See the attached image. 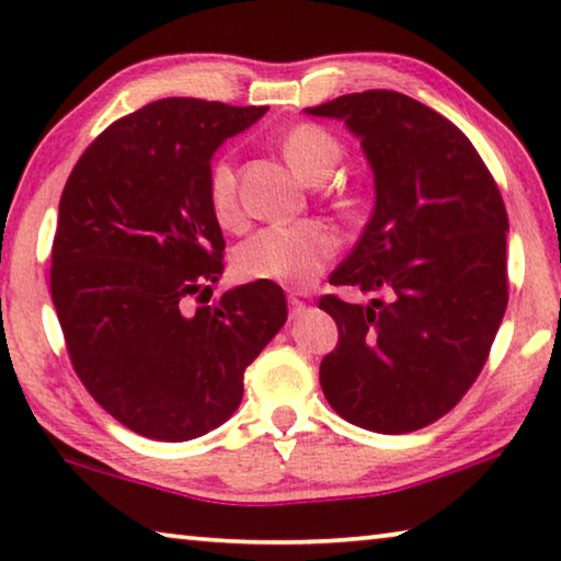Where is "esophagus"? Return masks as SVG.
I'll use <instances>...</instances> for the list:
<instances>
[{"label": "esophagus", "instance_id": "obj_1", "mask_svg": "<svg viewBox=\"0 0 561 561\" xmlns=\"http://www.w3.org/2000/svg\"><path fill=\"white\" fill-rule=\"evenodd\" d=\"M289 314L291 317H297V314H301V311H304V307H307V304H304L299 297H291V294H289Z\"/></svg>", "mask_w": 561, "mask_h": 561}]
</instances>
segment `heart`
<instances>
[{
	"label": "heart",
	"instance_id": "heart-1",
	"mask_svg": "<svg viewBox=\"0 0 561 561\" xmlns=\"http://www.w3.org/2000/svg\"><path fill=\"white\" fill-rule=\"evenodd\" d=\"M284 158L297 173L319 183L334 173L344 158V146L329 128L319 123L301 121L284 130L279 140ZM207 207L222 227H237L242 220L240 185H237L234 150L217 153L205 173ZM324 201L339 215L356 217L366 205V193L351 180H334L324 187ZM339 237L331 227L307 222L299 227H264L237 244L232 267L237 277L247 282H274L282 287L304 289L314 282L327 264L336 257Z\"/></svg>",
	"mask_w": 561,
	"mask_h": 561
}]
</instances>
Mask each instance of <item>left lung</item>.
<instances>
[{"label":"left lung","instance_id":"obj_1","mask_svg":"<svg viewBox=\"0 0 561 561\" xmlns=\"http://www.w3.org/2000/svg\"><path fill=\"white\" fill-rule=\"evenodd\" d=\"M311 116L344 118L376 175V210L324 294L339 327L321 358L329 405L398 435L438 421L480 376L507 309V210L470 138L405 93H346Z\"/></svg>","mask_w":561,"mask_h":561}]
</instances>
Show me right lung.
<instances>
[{"label": "right lung", "instance_id": "1", "mask_svg": "<svg viewBox=\"0 0 561 561\" xmlns=\"http://www.w3.org/2000/svg\"><path fill=\"white\" fill-rule=\"evenodd\" d=\"M264 113L153 101L113 121L64 185L51 299L66 351L93 401L146 438L193 440L225 423L242 401L244 368L287 321L274 282L210 304L225 237L205 173L215 148Z\"/></svg>", "mask_w": 561, "mask_h": 561}]
</instances>
